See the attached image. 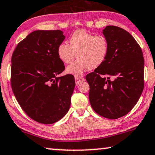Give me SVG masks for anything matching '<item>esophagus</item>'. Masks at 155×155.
Masks as SVG:
<instances>
[{
	"label": "esophagus",
	"mask_w": 155,
	"mask_h": 155,
	"mask_svg": "<svg viewBox=\"0 0 155 155\" xmlns=\"http://www.w3.org/2000/svg\"><path fill=\"white\" fill-rule=\"evenodd\" d=\"M84 81H85V78L83 77H75V81H76V84L77 85H78L81 82Z\"/></svg>",
	"instance_id": "1"
}]
</instances>
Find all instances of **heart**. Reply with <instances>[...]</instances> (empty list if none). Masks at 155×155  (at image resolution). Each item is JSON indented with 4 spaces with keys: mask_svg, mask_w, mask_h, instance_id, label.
<instances>
[{
    "mask_svg": "<svg viewBox=\"0 0 155 155\" xmlns=\"http://www.w3.org/2000/svg\"><path fill=\"white\" fill-rule=\"evenodd\" d=\"M70 45L62 43L58 46V55L64 64H70L66 72L80 77L88 69L100 67L105 61L109 52L107 39L104 36H95L83 29L76 31L69 38Z\"/></svg>",
    "mask_w": 155,
    "mask_h": 155,
    "instance_id": "b5f03b06",
    "label": "heart"
}]
</instances>
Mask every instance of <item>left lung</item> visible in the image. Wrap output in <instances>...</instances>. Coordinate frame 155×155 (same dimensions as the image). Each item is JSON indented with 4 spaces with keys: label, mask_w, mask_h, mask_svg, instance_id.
Wrapping results in <instances>:
<instances>
[{
    "label": "left lung",
    "mask_w": 155,
    "mask_h": 155,
    "mask_svg": "<svg viewBox=\"0 0 155 155\" xmlns=\"http://www.w3.org/2000/svg\"><path fill=\"white\" fill-rule=\"evenodd\" d=\"M102 34L109 52L103 64L86 77L89 101L97 114L116 119L128 114L142 94L144 58L140 45L126 30L107 26Z\"/></svg>",
    "instance_id": "8db88e82"
}]
</instances>
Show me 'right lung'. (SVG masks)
Returning <instances> with one entry per match:
<instances>
[{"label":"right lung","instance_id":"1","mask_svg":"<svg viewBox=\"0 0 155 155\" xmlns=\"http://www.w3.org/2000/svg\"><path fill=\"white\" fill-rule=\"evenodd\" d=\"M64 38L60 30H36L13 52V93L26 114L39 123H55L70 107L74 77H58L65 68L58 55V46Z\"/></svg>","mask_w":155,"mask_h":155}]
</instances>
